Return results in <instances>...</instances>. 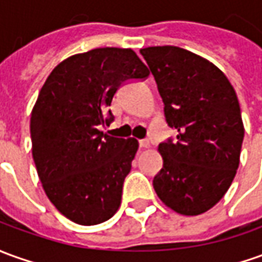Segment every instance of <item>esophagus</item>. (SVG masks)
<instances>
[{
  "instance_id": "esophagus-1",
  "label": "esophagus",
  "mask_w": 262,
  "mask_h": 262,
  "mask_svg": "<svg viewBox=\"0 0 262 262\" xmlns=\"http://www.w3.org/2000/svg\"><path fill=\"white\" fill-rule=\"evenodd\" d=\"M140 148H148L149 147V141L147 140V138H144V140H140Z\"/></svg>"
}]
</instances>
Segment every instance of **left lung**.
Listing matches in <instances>:
<instances>
[{"instance_id":"8db88e82","label":"left lung","mask_w":262,"mask_h":262,"mask_svg":"<svg viewBox=\"0 0 262 262\" xmlns=\"http://www.w3.org/2000/svg\"><path fill=\"white\" fill-rule=\"evenodd\" d=\"M154 75L164 115L177 138L158 145L157 195L171 210L198 215L224 196L244 140L237 94L224 73L194 52L164 45L140 50Z\"/></svg>"}]
</instances>
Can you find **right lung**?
<instances>
[{"label": "right lung", "mask_w": 262, "mask_h": 262, "mask_svg": "<svg viewBox=\"0 0 262 262\" xmlns=\"http://www.w3.org/2000/svg\"><path fill=\"white\" fill-rule=\"evenodd\" d=\"M148 75L133 50L95 48L64 59L38 94L30 122L32 158L50 201L77 224H101L120 208L138 141L98 127L114 121L108 107L117 90Z\"/></svg>", "instance_id": "obj_1"}]
</instances>
